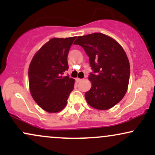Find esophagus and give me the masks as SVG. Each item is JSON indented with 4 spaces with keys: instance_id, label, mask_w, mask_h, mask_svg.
<instances>
[{
    "instance_id": "esophagus-1",
    "label": "esophagus",
    "mask_w": 155,
    "mask_h": 155,
    "mask_svg": "<svg viewBox=\"0 0 155 155\" xmlns=\"http://www.w3.org/2000/svg\"><path fill=\"white\" fill-rule=\"evenodd\" d=\"M81 80H82V79H79V78H76V81H77V82H80V81H81Z\"/></svg>"
}]
</instances>
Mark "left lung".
<instances>
[{
    "instance_id": "left-lung-1",
    "label": "left lung",
    "mask_w": 155,
    "mask_h": 155,
    "mask_svg": "<svg viewBox=\"0 0 155 155\" xmlns=\"http://www.w3.org/2000/svg\"><path fill=\"white\" fill-rule=\"evenodd\" d=\"M74 44L83 47L93 71L89 76L91 89L84 95L87 104L99 110L114 106L123 98L129 83L130 63L123 48L101 33L79 36Z\"/></svg>"
}]
</instances>
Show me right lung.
I'll return each mask as SVG.
<instances>
[{"label":"right lung","instance_id":"right-lung-1","mask_svg":"<svg viewBox=\"0 0 155 155\" xmlns=\"http://www.w3.org/2000/svg\"><path fill=\"white\" fill-rule=\"evenodd\" d=\"M76 37L53 38L41 47L28 69L31 94L44 111L56 113L67 105L75 80L63 76L68 71V54Z\"/></svg>","mask_w":155,"mask_h":155}]
</instances>
